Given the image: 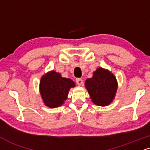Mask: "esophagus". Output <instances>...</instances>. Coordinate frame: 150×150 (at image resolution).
<instances>
[{
	"instance_id": "34e87169",
	"label": "esophagus",
	"mask_w": 150,
	"mask_h": 150,
	"mask_svg": "<svg viewBox=\"0 0 150 150\" xmlns=\"http://www.w3.org/2000/svg\"><path fill=\"white\" fill-rule=\"evenodd\" d=\"M76 83L78 86H82L83 83V80L81 79H76Z\"/></svg>"
}]
</instances>
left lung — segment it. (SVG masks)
Returning <instances> with one entry per match:
<instances>
[{
    "instance_id": "1",
    "label": "left lung",
    "mask_w": 150,
    "mask_h": 150,
    "mask_svg": "<svg viewBox=\"0 0 150 150\" xmlns=\"http://www.w3.org/2000/svg\"><path fill=\"white\" fill-rule=\"evenodd\" d=\"M85 86L92 103L99 106H106L113 101L117 90V81L112 72L99 67L88 79Z\"/></svg>"
}]
</instances>
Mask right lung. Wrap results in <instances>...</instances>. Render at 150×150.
I'll return each instance as SVG.
<instances>
[{
  "label": "right lung",
  "mask_w": 150,
  "mask_h": 150,
  "mask_svg": "<svg viewBox=\"0 0 150 150\" xmlns=\"http://www.w3.org/2000/svg\"><path fill=\"white\" fill-rule=\"evenodd\" d=\"M75 86L71 79L64 78L58 72L53 70L47 72L40 81V92L44 104L52 108L62 106L69 90Z\"/></svg>",
  "instance_id": "1"
}]
</instances>
